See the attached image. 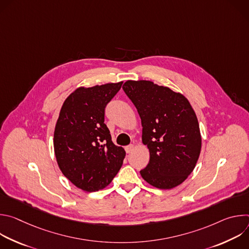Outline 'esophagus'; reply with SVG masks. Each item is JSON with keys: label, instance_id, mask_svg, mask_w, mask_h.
<instances>
[{"label": "esophagus", "instance_id": "34e87169", "mask_svg": "<svg viewBox=\"0 0 249 249\" xmlns=\"http://www.w3.org/2000/svg\"><path fill=\"white\" fill-rule=\"evenodd\" d=\"M134 148H135V147H134V145H132V144H131V145H129V146H127V147L125 148V151H126V153H127V154H131V153L133 152Z\"/></svg>", "mask_w": 249, "mask_h": 249}]
</instances>
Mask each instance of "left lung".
I'll return each instance as SVG.
<instances>
[{"mask_svg": "<svg viewBox=\"0 0 249 249\" xmlns=\"http://www.w3.org/2000/svg\"><path fill=\"white\" fill-rule=\"evenodd\" d=\"M123 90L136 106L143 126L142 141L150 151L140 171L152 186L171 189L193 171L201 152L197 116L188 99L151 81H127Z\"/></svg>", "mask_w": 249, "mask_h": 249, "instance_id": "obj_1", "label": "left lung"}]
</instances>
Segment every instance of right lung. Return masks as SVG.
Returning <instances> with one entry per match:
<instances>
[{
  "label": "right lung",
  "mask_w": 249,
  "mask_h": 249,
  "mask_svg": "<svg viewBox=\"0 0 249 249\" xmlns=\"http://www.w3.org/2000/svg\"><path fill=\"white\" fill-rule=\"evenodd\" d=\"M123 82L79 88L64 101L54 131V152L62 173L78 188L107 186L122 166L125 151L113 144L104 123L107 103Z\"/></svg>",
  "instance_id": "1"
}]
</instances>
